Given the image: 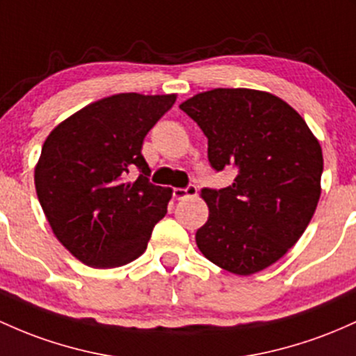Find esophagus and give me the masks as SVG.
<instances>
[{"instance_id": "34e87169", "label": "esophagus", "mask_w": 356, "mask_h": 356, "mask_svg": "<svg viewBox=\"0 0 356 356\" xmlns=\"http://www.w3.org/2000/svg\"><path fill=\"white\" fill-rule=\"evenodd\" d=\"M196 194H197L196 186H187L186 189L177 187V189L172 191V196H174V199H177V201H181V199H186V197H191V196H196Z\"/></svg>"}]
</instances>
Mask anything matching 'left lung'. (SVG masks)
Returning <instances> with one entry per match:
<instances>
[{
  "label": "left lung",
  "instance_id": "1",
  "mask_svg": "<svg viewBox=\"0 0 356 356\" xmlns=\"http://www.w3.org/2000/svg\"><path fill=\"white\" fill-rule=\"evenodd\" d=\"M179 108L208 136L213 169L238 172L232 186L201 191L209 218L197 248L236 275L270 267L298 243L318 206V138L286 101L257 89H211Z\"/></svg>",
  "mask_w": 356,
  "mask_h": 356
}]
</instances>
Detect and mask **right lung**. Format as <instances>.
Masks as SVG:
<instances>
[{"instance_id":"obj_1","label":"right lung","mask_w":356,"mask_h":356,"mask_svg":"<svg viewBox=\"0 0 356 356\" xmlns=\"http://www.w3.org/2000/svg\"><path fill=\"white\" fill-rule=\"evenodd\" d=\"M175 95L121 92L88 104L47 136L35 189L54 235L83 264L113 268L138 259L165 216L170 187L148 182L143 138ZM143 174L131 183V168Z\"/></svg>"}]
</instances>
